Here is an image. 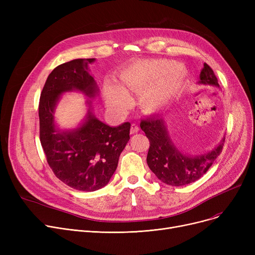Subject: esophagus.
<instances>
[{
  "instance_id": "esophagus-1",
  "label": "esophagus",
  "mask_w": 255,
  "mask_h": 255,
  "mask_svg": "<svg viewBox=\"0 0 255 255\" xmlns=\"http://www.w3.org/2000/svg\"><path fill=\"white\" fill-rule=\"evenodd\" d=\"M138 131H139V127L136 124H132L131 125V129H130L131 134H135V133H137Z\"/></svg>"
}]
</instances>
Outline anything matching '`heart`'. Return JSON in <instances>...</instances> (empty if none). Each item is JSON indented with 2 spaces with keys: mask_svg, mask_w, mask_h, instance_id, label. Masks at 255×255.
<instances>
[{
  "mask_svg": "<svg viewBox=\"0 0 255 255\" xmlns=\"http://www.w3.org/2000/svg\"><path fill=\"white\" fill-rule=\"evenodd\" d=\"M187 71L181 64L167 60H140L119 74V86L106 84L103 98L110 110L123 114L131 105L130 93L138 94L142 113L161 111L175 98L186 82Z\"/></svg>",
  "mask_w": 255,
  "mask_h": 255,
  "instance_id": "b5f03b06",
  "label": "heart"
}]
</instances>
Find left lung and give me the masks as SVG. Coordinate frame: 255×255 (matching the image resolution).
Instances as JSON below:
<instances>
[{"label": "left lung", "instance_id": "8db88e82", "mask_svg": "<svg viewBox=\"0 0 255 255\" xmlns=\"http://www.w3.org/2000/svg\"><path fill=\"white\" fill-rule=\"evenodd\" d=\"M198 84L219 88L218 79L208 64H204ZM165 118L153 116L140 123L150 140L146 163L155 176L170 186H184L202 178L222 152L224 137L215 148L204 154L190 155L181 152L169 136Z\"/></svg>", "mask_w": 255, "mask_h": 255}]
</instances>
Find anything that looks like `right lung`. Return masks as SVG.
<instances>
[{
	"label": "right lung",
	"mask_w": 255,
	"mask_h": 255,
	"mask_svg": "<svg viewBox=\"0 0 255 255\" xmlns=\"http://www.w3.org/2000/svg\"><path fill=\"white\" fill-rule=\"evenodd\" d=\"M95 59H75L59 65L48 75L39 102L40 141L56 177L80 191H96L109 184L119 157L130 139V123L111 127L93 114L92 100L83 122L62 130L55 124V107L64 92L76 90L94 99L98 86L90 74Z\"/></svg>",
	"instance_id": "right-lung-1"
}]
</instances>
